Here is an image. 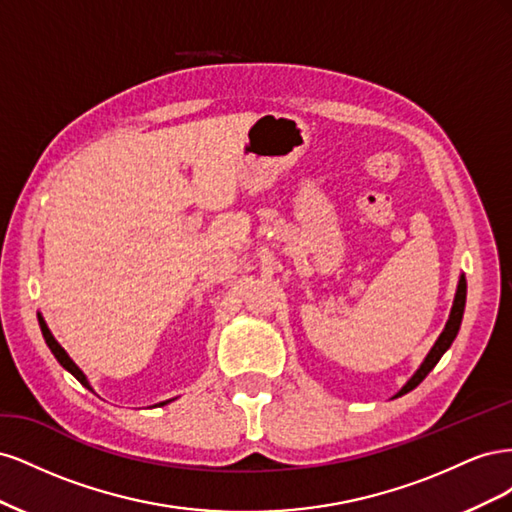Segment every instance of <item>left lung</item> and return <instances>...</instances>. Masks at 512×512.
I'll return each instance as SVG.
<instances>
[{"label": "left lung", "mask_w": 512, "mask_h": 512, "mask_svg": "<svg viewBox=\"0 0 512 512\" xmlns=\"http://www.w3.org/2000/svg\"><path fill=\"white\" fill-rule=\"evenodd\" d=\"M466 292H468V286H466V277L461 275L459 286H457V294H455V303H453V309H451V318H448V322H446V327H444L442 335L438 337L436 346H433V348H431V352L427 354V359L423 361L421 369H418L416 374H414V376L408 380V384L404 386V389H401V391L397 393V397H399V395H406V393H410L412 389H416V386L425 380V376L429 374V371H431L433 367H436V363L442 359V354H444L448 348H451L453 339L457 337V333H459V327H461L463 307H466Z\"/></svg>", "instance_id": "obj_1"}]
</instances>
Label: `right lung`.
Masks as SVG:
<instances>
[{
	"label": "right lung",
	"mask_w": 512,
	"mask_h": 512,
	"mask_svg": "<svg viewBox=\"0 0 512 512\" xmlns=\"http://www.w3.org/2000/svg\"><path fill=\"white\" fill-rule=\"evenodd\" d=\"M38 320H40V329H42V335H44V339H46V346H49L51 348V352L55 354V359L61 363V365H64L68 371H70V374L76 378V380H79L83 386H87V389L91 391V386H89V382H87V378L83 376V371L79 369V367H76L74 365V361L70 359V356L66 354V350L64 348H61L57 342H55V337L51 335V331H49V327H46V322L38 316ZM164 404H166V401H164ZM162 404V406H164Z\"/></svg>",
	"instance_id": "obj_1"
}]
</instances>
